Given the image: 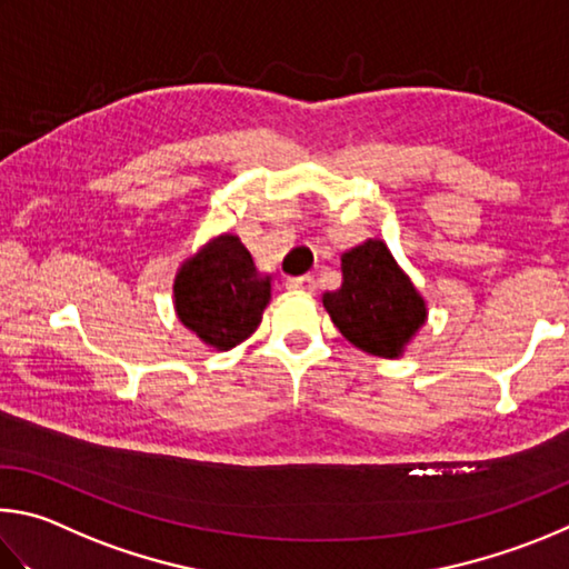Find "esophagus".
<instances>
[{"mask_svg":"<svg viewBox=\"0 0 569 569\" xmlns=\"http://www.w3.org/2000/svg\"><path fill=\"white\" fill-rule=\"evenodd\" d=\"M284 287H287V290H292V292H315V277H310V274L290 277L284 282Z\"/></svg>","mask_w":569,"mask_h":569,"instance_id":"34e87169","label":"esophagus"}]
</instances>
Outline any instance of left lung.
<instances>
[{
    "label": "left lung",
    "mask_w": 569,
    "mask_h": 569,
    "mask_svg": "<svg viewBox=\"0 0 569 569\" xmlns=\"http://www.w3.org/2000/svg\"><path fill=\"white\" fill-rule=\"evenodd\" d=\"M337 330L362 352L395 360L427 320V302L382 239L342 254V287L322 295Z\"/></svg>",
    "instance_id": "left-lung-1"
}]
</instances>
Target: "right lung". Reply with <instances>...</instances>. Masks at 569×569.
Wrapping results in <instances>:
<instances>
[{
	"label": "right lung",
	"instance_id": "add662e5",
	"mask_svg": "<svg viewBox=\"0 0 569 569\" xmlns=\"http://www.w3.org/2000/svg\"><path fill=\"white\" fill-rule=\"evenodd\" d=\"M272 277L257 272L237 234L212 237L187 257L174 277V312L204 345L227 352L262 322Z\"/></svg>",
	"mask_w": 569,
	"mask_h": 569
}]
</instances>
